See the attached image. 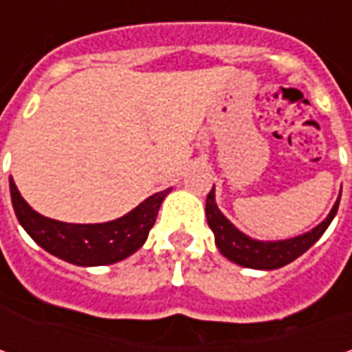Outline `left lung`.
Instances as JSON below:
<instances>
[{
	"instance_id": "8db88e82",
	"label": "left lung",
	"mask_w": 352,
	"mask_h": 352,
	"mask_svg": "<svg viewBox=\"0 0 352 352\" xmlns=\"http://www.w3.org/2000/svg\"><path fill=\"white\" fill-rule=\"evenodd\" d=\"M339 199H341V194L333 204L327 217L314 229L305 231L302 235L280 239V241H258L243 233L241 229H236L235 225L225 217L223 211L217 208L215 186L211 188L206 199V217H208L210 229L215 235V247L227 261L245 266V268H254V270H276L294 263L298 256H302L305 250L318 243L319 236L325 233V229L331 225L333 217L337 215Z\"/></svg>"
}]
</instances>
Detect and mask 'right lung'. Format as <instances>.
<instances>
[{
    "mask_svg": "<svg viewBox=\"0 0 352 352\" xmlns=\"http://www.w3.org/2000/svg\"><path fill=\"white\" fill-rule=\"evenodd\" d=\"M11 204L21 227L38 247L76 266H105L125 261L141 249L153 229L160 204L172 188L156 192L135 210L105 223H66L34 211L9 178Z\"/></svg>",
    "mask_w": 352,
    "mask_h": 352,
    "instance_id": "obj_1",
    "label": "right lung"
}]
</instances>
